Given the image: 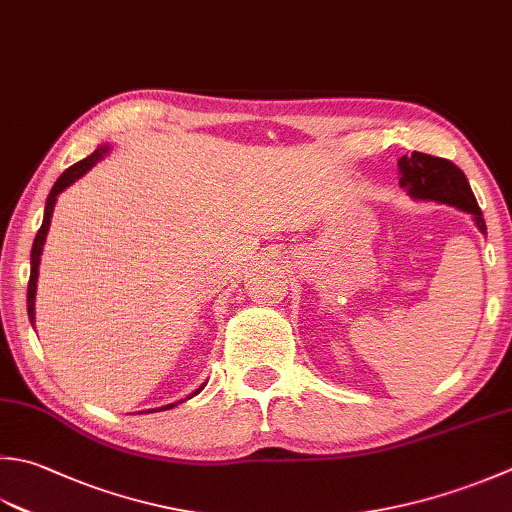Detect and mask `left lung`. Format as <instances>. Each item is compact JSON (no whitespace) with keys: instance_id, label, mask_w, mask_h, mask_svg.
Wrapping results in <instances>:
<instances>
[{"instance_id":"1","label":"left lung","mask_w":512,"mask_h":512,"mask_svg":"<svg viewBox=\"0 0 512 512\" xmlns=\"http://www.w3.org/2000/svg\"><path fill=\"white\" fill-rule=\"evenodd\" d=\"M399 166V186L406 188V193L424 202L448 204L473 215L477 228L486 233V222L482 210L477 206V199L470 190V184L462 168L444 157H433L426 153H410L397 162Z\"/></svg>"}]
</instances>
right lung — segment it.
Returning a JSON list of instances; mask_svg holds the SVG:
<instances>
[{
    "mask_svg": "<svg viewBox=\"0 0 512 512\" xmlns=\"http://www.w3.org/2000/svg\"><path fill=\"white\" fill-rule=\"evenodd\" d=\"M108 150H110V146H108V144H102V146H99V148L95 150L93 155H88L86 159H82V162H77V164H73L70 168H66L64 173L59 175L55 186L50 188L48 199H46V208H44V222H42V228L37 230L35 242H33V250H30V279H28V293H26V304H28V319H30V324L35 322V293H37V277H39V257H42V250H44V242H46V235H48V228H50V217H53V208H55V202H57V195L62 193V190H66L73 182H77L79 177H84V175L88 173V170L99 162V159H104V157L108 155ZM202 388H204V386H202ZM202 388H197L193 395H197ZM193 395H188V397H193ZM188 397H186V399H188ZM182 402H184V399H182ZM182 402L168 404V406H162V408H157V410L175 408L177 404H182Z\"/></svg>",
    "mask_w": 512,
    "mask_h": 512,
    "instance_id": "1",
    "label": "right lung"
}]
</instances>
